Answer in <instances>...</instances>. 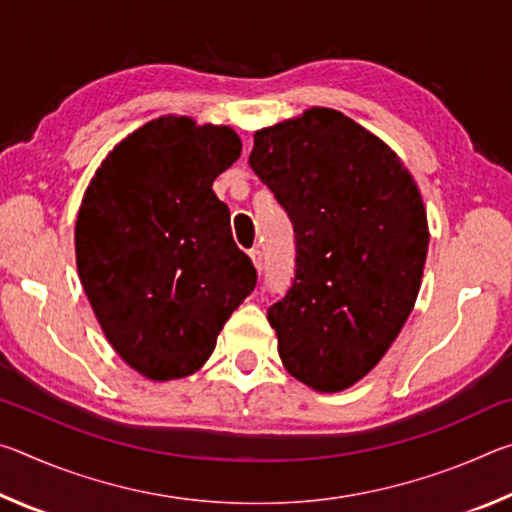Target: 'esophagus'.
I'll return each mask as SVG.
<instances>
[{
    "instance_id": "esophagus-1",
    "label": "esophagus",
    "mask_w": 512,
    "mask_h": 512,
    "mask_svg": "<svg viewBox=\"0 0 512 512\" xmlns=\"http://www.w3.org/2000/svg\"><path fill=\"white\" fill-rule=\"evenodd\" d=\"M248 255H250V259H253V264H255L257 271L262 273V268H264V255H262V250H259V248H253V250H250Z\"/></svg>"
}]
</instances>
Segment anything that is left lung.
<instances>
[{
  "mask_svg": "<svg viewBox=\"0 0 512 512\" xmlns=\"http://www.w3.org/2000/svg\"><path fill=\"white\" fill-rule=\"evenodd\" d=\"M248 164L293 223L296 271L268 307L277 352L314 391H345L418 298L429 248L418 185L384 142L329 108L257 131Z\"/></svg>",
  "mask_w": 512,
  "mask_h": 512,
  "instance_id": "8db88e82",
  "label": "left lung"
}]
</instances>
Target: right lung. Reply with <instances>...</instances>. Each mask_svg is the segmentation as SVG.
Masks as SVG:
<instances>
[{
  "instance_id": "1",
  "label": "right lung",
  "mask_w": 512,
  "mask_h": 512,
  "mask_svg": "<svg viewBox=\"0 0 512 512\" xmlns=\"http://www.w3.org/2000/svg\"><path fill=\"white\" fill-rule=\"evenodd\" d=\"M241 155L228 126L153 119L94 173L76 219V266L99 325L153 381L196 372L257 284L214 178Z\"/></svg>"
}]
</instances>
